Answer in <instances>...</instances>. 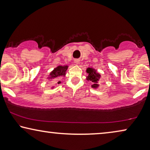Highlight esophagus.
I'll return each instance as SVG.
<instances>
[{"label":"esophagus","mask_w":150,"mask_h":150,"mask_svg":"<svg viewBox=\"0 0 150 150\" xmlns=\"http://www.w3.org/2000/svg\"><path fill=\"white\" fill-rule=\"evenodd\" d=\"M74 62H75V63L76 64H78L79 63V60L75 59V60H74Z\"/></svg>","instance_id":"34e87169"}]
</instances>
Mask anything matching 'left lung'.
<instances>
[{
	"label": "left lung",
	"mask_w": 150,
	"mask_h": 150,
	"mask_svg": "<svg viewBox=\"0 0 150 150\" xmlns=\"http://www.w3.org/2000/svg\"><path fill=\"white\" fill-rule=\"evenodd\" d=\"M86 73H88V76L86 77L87 81L91 82V87L93 89H98L99 88V82L101 81L102 76L97 71L96 69L93 67H88L86 69Z\"/></svg>",
	"instance_id": "8db88e82"
}]
</instances>
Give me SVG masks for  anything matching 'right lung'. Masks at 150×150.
Returning <instances> with one entry per match:
<instances>
[{
    "mask_svg": "<svg viewBox=\"0 0 150 150\" xmlns=\"http://www.w3.org/2000/svg\"><path fill=\"white\" fill-rule=\"evenodd\" d=\"M68 67V65H59L51 71L47 77V79H48L50 81H54L53 83H57L56 84H61V81H60V79L61 77H65ZM54 87L55 86H52L51 89H53Z\"/></svg>",
    "mask_w": 150,
    "mask_h": 150,
    "instance_id": "add662e5",
    "label": "right lung"
}]
</instances>
